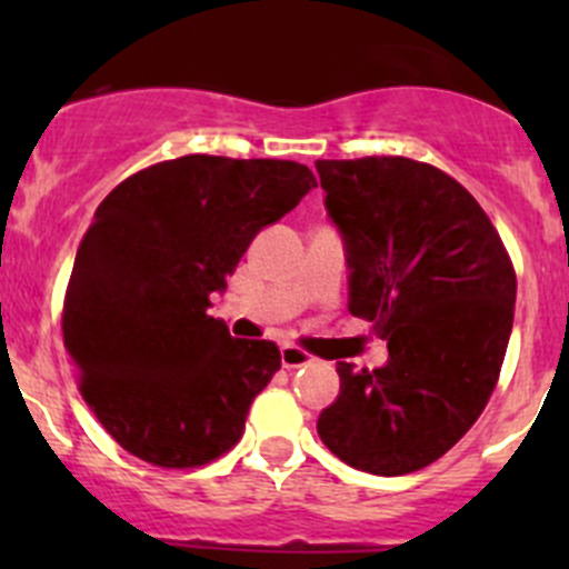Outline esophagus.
<instances>
[{
    "label": "esophagus",
    "instance_id": "esophagus-1",
    "mask_svg": "<svg viewBox=\"0 0 569 569\" xmlns=\"http://www.w3.org/2000/svg\"><path fill=\"white\" fill-rule=\"evenodd\" d=\"M280 363H283V369H300V366L313 363V355H308L302 347H295V343H286L280 349Z\"/></svg>",
    "mask_w": 569,
    "mask_h": 569
}]
</instances>
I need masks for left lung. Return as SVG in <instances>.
Masks as SVG:
<instances>
[{"label":"left lung","instance_id":"1","mask_svg":"<svg viewBox=\"0 0 569 569\" xmlns=\"http://www.w3.org/2000/svg\"><path fill=\"white\" fill-rule=\"evenodd\" d=\"M347 242L349 311L388 341V363H338L319 416L338 460L377 476L421 470L473 427L496 391L515 319L512 258L473 194L407 157L319 159Z\"/></svg>","mask_w":569,"mask_h":569}]
</instances>
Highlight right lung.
I'll return each instance as SVG.
<instances>
[{"mask_svg":"<svg viewBox=\"0 0 569 569\" xmlns=\"http://www.w3.org/2000/svg\"><path fill=\"white\" fill-rule=\"evenodd\" d=\"M311 187V170L289 159L189 153L101 200L68 280L62 338L79 393L120 449L187 470L239 443L280 349L231 338L206 308L256 233Z\"/></svg>","mask_w":569,"mask_h":569,"instance_id":"right-lung-1","label":"right lung"}]
</instances>
